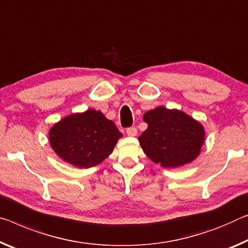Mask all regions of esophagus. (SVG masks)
<instances>
[{
	"instance_id": "1",
	"label": "esophagus",
	"mask_w": 248,
	"mask_h": 248,
	"mask_svg": "<svg viewBox=\"0 0 248 248\" xmlns=\"http://www.w3.org/2000/svg\"><path fill=\"white\" fill-rule=\"evenodd\" d=\"M125 132H127V135L129 137H135V136H137V132H138V130H137L136 127H130V128H127Z\"/></svg>"
}]
</instances>
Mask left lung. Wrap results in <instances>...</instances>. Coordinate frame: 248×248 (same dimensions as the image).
<instances>
[{"label": "left lung", "mask_w": 248, "mask_h": 248, "mask_svg": "<svg viewBox=\"0 0 248 248\" xmlns=\"http://www.w3.org/2000/svg\"><path fill=\"white\" fill-rule=\"evenodd\" d=\"M147 130L139 137L143 152L155 163L176 168L199 155L204 142V129L193 118L179 110L158 107L145 112Z\"/></svg>", "instance_id": "1"}]
</instances>
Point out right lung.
<instances>
[{"label":"right lung","mask_w":248,"mask_h":248,"mask_svg":"<svg viewBox=\"0 0 248 248\" xmlns=\"http://www.w3.org/2000/svg\"><path fill=\"white\" fill-rule=\"evenodd\" d=\"M123 137L116 124L100 111L74 113L53 125L49 142L58 156L78 168H92L112 152Z\"/></svg>","instance_id":"add662e5"}]
</instances>
